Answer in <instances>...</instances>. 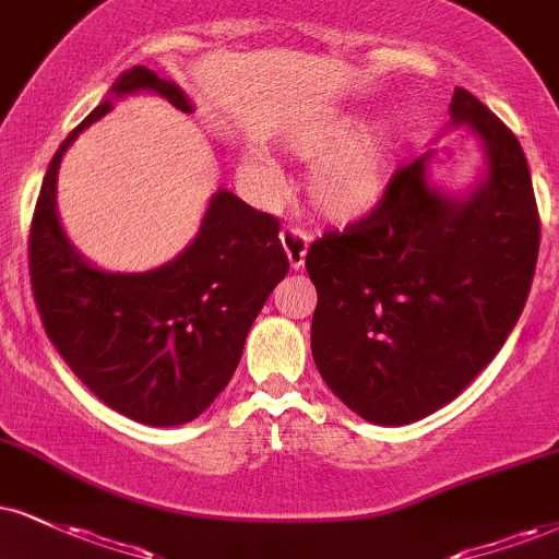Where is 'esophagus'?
<instances>
[{
    "label": "esophagus",
    "mask_w": 559,
    "mask_h": 559,
    "mask_svg": "<svg viewBox=\"0 0 559 559\" xmlns=\"http://www.w3.org/2000/svg\"><path fill=\"white\" fill-rule=\"evenodd\" d=\"M280 240H282V248H285L287 259H290V266L293 269H300L302 264H306L308 243H311V236H308L306 230L287 225V227H282Z\"/></svg>",
    "instance_id": "esophagus-1"
}]
</instances>
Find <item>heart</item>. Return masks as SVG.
<instances>
[{
  "label": "heart",
  "instance_id": "heart-1",
  "mask_svg": "<svg viewBox=\"0 0 559 559\" xmlns=\"http://www.w3.org/2000/svg\"><path fill=\"white\" fill-rule=\"evenodd\" d=\"M353 114L300 129L290 150L300 160L316 163L308 176V197L329 219L353 223L381 204L389 186L391 140L383 129H365ZM240 176L261 191L280 186V168L261 153H248Z\"/></svg>",
  "mask_w": 559,
  "mask_h": 559
}]
</instances>
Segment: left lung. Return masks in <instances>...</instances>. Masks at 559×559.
<instances>
[{"mask_svg":"<svg viewBox=\"0 0 559 559\" xmlns=\"http://www.w3.org/2000/svg\"><path fill=\"white\" fill-rule=\"evenodd\" d=\"M451 116L485 144L487 174L469 197L432 189L425 153L391 176L370 215L323 233L306 257L316 368L376 425L415 423L456 399L532 290L542 225L526 155L469 90L456 87Z\"/></svg>","mask_w":559,"mask_h":559,"instance_id":"left-lung-1","label":"left lung"}]
</instances>
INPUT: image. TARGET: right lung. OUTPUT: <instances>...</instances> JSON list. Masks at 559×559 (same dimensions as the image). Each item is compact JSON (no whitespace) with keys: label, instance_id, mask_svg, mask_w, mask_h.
<instances>
[{"label":"right lung","instance_id":"obj_1","mask_svg":"<svg viewBox=\"0 0 559 559\" xmlns=\"http://www.w3.org/2000/svg\"><path fill=\"white\" fill-rule=\"evenodd\" d=\"M136 90L191 114L181 87L147 67L127 69L111 95ZM108 111L106 98L48 163L27 238L33 298L48 340L103 404L142 425H183L236 373L248 329L290 261L277 238L280 219L223 189L199 236L168 264L142 274L90 266L59 225L57 174L74 136Z\"/></svg>","mask_w":559,"mask_h":559}]
</instances>
